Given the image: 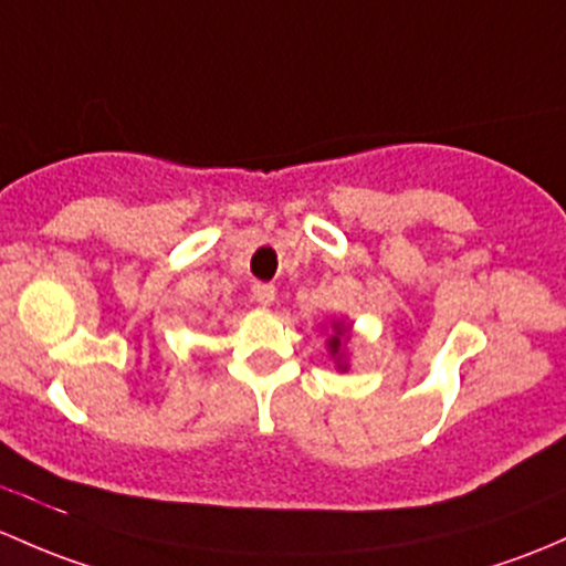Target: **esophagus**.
Returning a JSON list of instances; mask_svg holds the SVG:
<instances>
[{"label":"esophagus","mask_w":566,"mask_h":566,"mask_svg":"<svg viewBox=\"0 0 566 566\" xmlns=\"http://www.w3.org/2000/svg\"><path fill=\"white\" fill-rule=\"evenodd\" d=\"M252 298L258 301V303H263V306H271V303L276 301V287H273V284L258 282L252 287Z\"/></svg>","instance_id":"esophagus-1"}]
</instances>
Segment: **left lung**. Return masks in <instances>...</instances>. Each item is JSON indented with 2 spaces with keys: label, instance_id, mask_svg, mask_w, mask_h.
I'll list each match as a JSON object with an SVG mask.
<instances>
[{
  "label": "left lung",
  "instance_id": "1",
  "mask_svg": "<svg viewBox=\"0 0 566 566\" xmlns=\"http://www.w3.org/2000/svg\"><path fill=\"white\" fill-rule=\"evenodd\" d=\"M336 331H338V336H342V328H336ZM338 336L331 338V353H333V355L338 353V344H342V338H338Z\"/></svg>",
  "mask_w": 566,
  "mask_h": 566
}]
</instances>
